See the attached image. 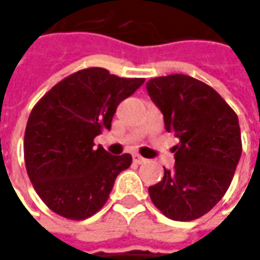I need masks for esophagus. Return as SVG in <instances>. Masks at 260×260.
<instances>
[{
  "instance_id": "obj_1",
  "label": "esophagus",
  "mask_w": 260,
  "mask_h": 260,
  "mask_svg": "<svg viewBox=\"0 0 260 260\" xmlns=\"http://www.w3.org/2000/svg\"><path fill=\"white\" fill-rule=\"evenodd\" d=\"M133 160H135L136 164H139V165H140V164H145L147 159H145V157H142V156L136 153V155H133Z\"/></svg>"
}]
</instances>
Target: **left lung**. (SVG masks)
Instances as JSON below:
<instances>
[{"label": "left lung", "mask_w": 260, "mask_h": 260, "mask_svg": "<svg viewBox=\"0 0 260 260\" xmlns=\"http://www.w3.org/2000/svg\"><path fill=\"white\" fill-rule=\"evenodd\" d=\"M147 94L162 111L166 132L179 143L174 171L149 186L152 203L176 221L207 214L232 184L242 156L239 118L211 86L175 74L149 79Z\"/></svg>", "instance_id": "1"}]
</instances>
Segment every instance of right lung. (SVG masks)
Segmentation results:
<instances>
[{
	"label": "right lung",
	"instance_id": "obj_1",
	"mask_svg": "<svg viewBox=\"0 0 260 260\" xmlns=\"http://www.w3.org/2000/svg\"><path fill=\"white\" fill-rule=\"evenodd\" d=\"M88 68L62 79L35 105L24 133L25 169L52 211L85 220L107 203L115 178L132 165L128 153L110 155L94 139L111 128L118 104L143 85Z\"/></svg>",
	"mask_w": 260,
	"mask_h": 260
}]
</instances>
